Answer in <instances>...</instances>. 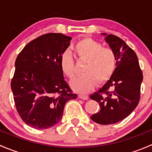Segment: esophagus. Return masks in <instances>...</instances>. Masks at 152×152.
I'll return each instance as SVG.
<instances>
[{"instance_id":"34e87169","label":"esophagus","mask_w":152,"mask_h":152,"mask_svg":"<svg viewBox=\"0 0 152 152\" xmlns=\"http://www.w3.org/2000/svg\"><path fill=\"white\" fill-rule=\"evenodd\" d=\"M79 97L80 98V99H83V100H87V99H89V96L85 94H79Z\"/></svg>"}]
</instances>
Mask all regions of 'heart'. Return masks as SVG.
<instances>
[{"mask_svg": "<svg viewBox=\"0 0 152 152\" xmlns=\"http://www.w3.org/2000/svg\"><path fill=\"white\" fill-rule=\"evenodd\" d=\"M76 57L79 60L86 61L83 72L72 82V87L82 93L93 90L96 82L104 83L111 78L118 65V57L114 50L104 48L101 42L91 39L83 38L73 46ZM60 66L62 72L70 79L76 76V64L74 58L69 50L61 55Z\"/></svg>", "mask_w": 152, "mask_h": 152, "instance_id": "b5f03b06", "label": "heart"}]
</instances>
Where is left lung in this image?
Wrapping results in <instances>:
<instances>
[{"instance_id": "8db88e82", "label": "left lung", "mask_w": 152, "mask_h": 152, "mask_svg": "<svg viewBox=\"0 0 152 152\" xmlns=\"http://www.w3.org/2000/svg\"><path fill=\"white\" fill-rule=\"evenodd\" d=\"M106 35L105 40L118 57L115 71L110 80L90 98L99 104L100 110L90 118L96 123L115 124L129 115L140 98L142 72L135 52L123 39L113 34Z\"/></svg>"}]
</instances>
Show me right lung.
I'll return each instance as SVG.
<instances>
[{"label": "right lung", "mask_w": 152, "mask_h": 152, "mask_svg": "<svg viewBox=\"0 0 152 152\" xmlns=\"http://www.w3.org/2000/svg\"><path fill=\"white\" fill-rule=\"evenodd\" d=\"M71 39L60 33L41 35L17 57L11 88L18 114L32 128L45 129L56 125L66 102L77 98L60 66L61 55Z\"/></svg>", "instance_id": "1"}]
</instances>
